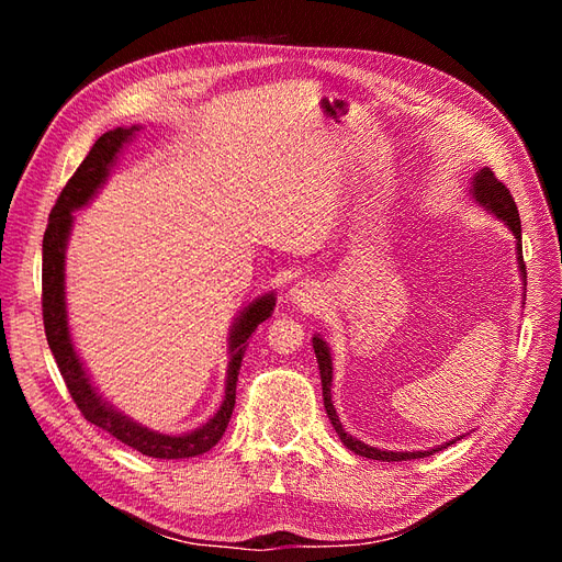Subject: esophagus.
<instances>
[{
  "instance_id": "obj_1",
  "label": "esophagus",
  "mask_w": 562,
  "mask_h": 562,
  "mask_svg": "<svg viewBox=\"0 0 562 562\" xmlns=\"http://www.w3.org/2000/svg\"><path fill=\"white\" fill-rule=\"evenodd\" d=\"M288 295H291V300L293 302H297L300 307H310V304H314L316 302V288L312 285V283H307V281H297L291 291H288Z\"/></svg>"
}]
</instances>
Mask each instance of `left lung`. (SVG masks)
<instances>
[{"instance_id": "1", "label": "left lung", "mask_w": 562, "mask_h": 562, "mask_svg": "<svg viewBox=\"0 0 562 562\" xmlns=\"http://www.w3.org/2000/svg\"><path fill=\"white\" fill-rule=\"evenodd\" d=\"M473 196L475 201L481 203V206H485L490 213H495L497 217H502L504 223L508 225V229L514 232L516 236V252H518V267H520V274L522 279L525 277V262H522V241H520V215H518V209H516V201L512 196V192L506 190V184L499 182L495 178V173L490 171V168H483V171L475 173L473 178ZM314 353H316V361H318V370H321V386H323V405H326V413L330 417V424L335 427L339 440L342 443L361 457H368V459H380V462H405V459H419V457H429L434 452H438L440 448H434V450H424V452H391V450H378V448H370L366 443H361V440H356L353 436H349L345 429H342V422H339L335 407H333V401H330V382H333V359H330V351L326 347V342H323L321 337H314ZM454 440H450L448 446H452Z\"/></svg>"}]
</instances>
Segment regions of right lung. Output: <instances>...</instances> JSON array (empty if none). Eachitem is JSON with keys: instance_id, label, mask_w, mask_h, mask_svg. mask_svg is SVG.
Segmentation results:
<instances>
[{"instance_id": "1", "label": "right lung", "mask_w": 562, "mask_h": 562, "mask_svg": "<svg viewBox=\"0 0 562 562\" xmlns=\"http://www.w3.org/2000/svg\"><path fill=\"white\" fill-rule=\"evenodd\" d=\"M138 131V126L131 128H114L100 135L91 151L79 164L75 176L67 180L63 192L50 209L48 225L44 232L42 244V314H44V330L50 353L58 363L60 375L70 391L72 401L81 411L83 419L95 424L98 429L108 431L124 446H131L147 457L157 459H184L209 452L220 438H223L234 403H236V382H239V370L244 353L248 347V337L255 333L262 321H267L274 312V293H267L250 302L248 307L236 318L229 333V368H227V384H225V401L220 411L209 419L203 427L192 434L182 436H166L159 431H149L140 427L126 415L116 413L112 405L95 394V389L83 370L79 356L72 347L70 328H67V310H65V246L67 236L72 229V211L81 209L83 203L98 192V187L105 182L110 166L116 159V151L131 140V135Z\"/></svg>"}]
</instances>
